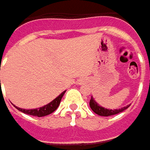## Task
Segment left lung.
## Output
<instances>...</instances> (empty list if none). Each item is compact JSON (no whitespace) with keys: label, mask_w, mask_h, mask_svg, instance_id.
<instances>
[{"label":"left lung","mask_w":150,"mask_h":150,"mask_svg":"<svg viewBox=\"0 0 150 150\" xmlns=\"http://www.w3.org/2000/svg\"><path fill=\"white\" fill-rule=\"evenodd\" d=\"M89 105L91 109L95 112L96 114H98L99 116H104V117L111 116V115H114V114H118L119 112L124 111L125 109H127L130 106V104H129L127 106L124 107V108H118V109H108V108H105L103 107L100 106L94 100V98H93V96H92V98L90 99Z\"/></svg>","instance_id":"1"}]
</instances>
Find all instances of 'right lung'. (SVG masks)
Here are the masks:
<instances>
[{"mask_svg":"<svg viewBox=\"0 0 150 150\" xmlns=\"http://www.w3.org/2000/svg\"><path fill=\"white\" fill-rule=\"evenodd\" d=\"M1 82V81H0ZM66 91H63L60 95H58L55 99L50 102L49 103H47V105L38 108H33V109H24V108H21L18 107H16V108H17L21 112L29 114V115H32V116H37V117H43V116H47L50 113L53 112L58 108L60 102L62 100V96L64 95Z\"/></svg>","mask_w":150,"mask_h":150,"instance_id":"right-lung-1","label":"right lung"}]
</instances>
